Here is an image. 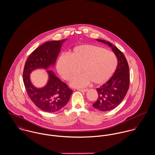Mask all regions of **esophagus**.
Listing matches in <instances>:
<instances>
[{"label": "esophagus", "mask_w": 155, "mask_h": 155, "mask_svg": "<svg viewBox=\"0 0 155 155\" xmlns=\"http://www.w3.org/2000/svg\"><path fill=\"white\" fill-rule=\"evenodd\" d=\"M78 90L79 91H81V92H83V93H85V92H86L88 90H87V89H78Z\"/></svg>", "instance_id": "obj_1"}]
</instances>
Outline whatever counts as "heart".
I'll list each match as a JSON object with an SVG mask.
<instances>
[{"label": "heart", "instance_id": "obj_1", "mask_svg": "<svg viewBox=\"0 0 155 155\" xmlns=\"http://www.w3.org/2000/svg\"><path fill=\"white\" fill-rule=\"evenodd\" d=\"M115 55L104 48L81 45L74 48L70 55H62L57 62V70L61 77L68 81L81 71L83 73L72 79L73 87H83L91 81L95 85L104 83L116 70Z\"/></svg>", "mask_w": 155, "mask_h": 155}]
</instances>
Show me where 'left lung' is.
<instances>
[{"label": "left lung", "instance_id": "left-lung-1", "mask_svg": "<svg viewBox=\"0 0 155 155\" xmlns=\"http://www.w3.org/2000/svg\"><path fill=\"white\" fill-rule=\"evenodd\" d=\"M98 42L111 47L117 58V66L107 83L97 88L98 98L93 106L101 111H108L117 107L127 94L130 84L129 67L124 54L110 42L101 39Z\"/></svg>", "mask_w": 155, "mask_h": 155}]
</instances>
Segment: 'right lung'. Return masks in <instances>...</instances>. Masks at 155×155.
Instances as JSON below:
<instances>
[{"label":"right lung","mask_w":155,"mask_h":155,"mask_svg":"<svg viewBox=\"0 0 155 155\" xmlns=\"http://www.w3.org/2000/svg\"><path fill=\"white\" fill-rule=\"evenodd\" d=\"M66 40L43 44L31 53L25 64L23 81L27 93L36 106L45 112L54 113L62 109L70 100L72 90L51 70L47 71L48 81L41 88H37L32 84L30 75L36 69L48 70L54 66L62 45Z\"/></svg>","instance_id":"right-lung-1"}]
</instances>
